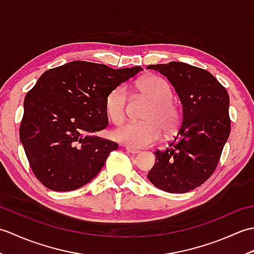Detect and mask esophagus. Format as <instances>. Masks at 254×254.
<instances>
[{
    "instance_id": "esophagus-1",
    "label": "esophagus",
    "mask_w": 254,
    "mask_h": 254,
    "mask_svg": "<svg viewBox=\"0 0 254 254\" xmlns=\"http://www.w3.org/2000/svg\"><path fill=\"white\" fill-rule=\"evenodd\" d=\"M126 149L127 150L128 153H130V154H133V155H135V154L141 153V150H138V149L134 148V147H130V146H127V147H126Z\"/></svg>"
}]
</instances>
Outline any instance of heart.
<instances>
[{
    "mask_svg": "<svg viewBox=\"0 0 254 254\" xmlns=\"http://www.w3.org/2000/svg\"><path fill=\"white\" fill-rule=\"evenodd\" d=\"M139 96L149 100L144 111L142 122L123 124L113 131V137L118 142L130 147L142 148L158 142L164 134L174 133L181 121L179 108L171 100L172 90L169 84L161 77L149 75L135 84ZM127 107V91L124 86H117L106 97L105 108L108 117L115 124L124 121Z\"/></svg>",
    "mask_w": 254,
    "mask_h": 254,
    "instance_id": "obj_1",
    "label": "heart"
}]
</instances>
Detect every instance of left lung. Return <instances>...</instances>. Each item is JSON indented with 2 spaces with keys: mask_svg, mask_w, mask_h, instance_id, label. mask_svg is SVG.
Masks as SVG:
<instances>
[{
  "mask_svg": "<svg viewBox=\"0 0 254 254\" xmlns=\"http://www.w3.org/2000/svg\"><path fill=\"white\" fill-rule=\"evenodd\" d=\"M174 86L182 104L178 134L155 152L147 178L160 190L186 193L213 175L230 134L229 95L209 72L182 62L148 65Z\"/></svg>",
  "mask_w": 254,
  "mask_h": 254,
  "instance_id": "obj_1",
  "label": "left lung"
}]
</instances>
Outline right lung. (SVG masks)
Wrapping results in <instances>:
<instances>
[{"label": "right lung", "mask_w": 254, "mask_h": 254, "mask_svg": "<svg viewBox=\"0 0 254 254\" xmlns=\"http://www.w3.org/2000/svg\"><path fill=\"white\" fill-rule=\"evenodd\" d=\"M142 69L73 61L41 75L25 97L19 137L42 185L73 191L99 174L119 146L93 135L108 126L106 97Z\"/></svg>", "instance_id": "add662e5"}]
</instances>
